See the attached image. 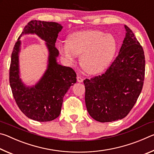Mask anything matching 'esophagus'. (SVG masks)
Returning <instances> with one entry per match:
<instances>
[{
  "instance_id": "obj_1",
  "label": "esophagus",
  "mask_w": 154,
  "mask_h": 154,
  "mask_svg": "<svg viewBox=\"0 0 154 154\" xmlns=\"http://www.w3.org/2000/svg\"><path fill=\"white\" fill-rule=\"evenodd\" d=\"M77 82H79V83H82V82H83V78H82V77H79V76H78V77H77Z\"/></svg>"
}]
</instances>
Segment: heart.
Returning a JSON list of instances; mask_svg holds the SVG:
<instances>
[{
    "label": "heart",
    "instance_id": "1",
    "mask_svg": "<svg viewBox=\"0 0 154 154\" xmlns=\"http://www.w3.org/2000/svg\"><path fill=\"white\" fill-rule=\"evenodd\" d=\"M68 44L60 46L62 56L69 63L81 55L80 64L88 73L98 74L109 66L117 50V41L110 34L98 30H83L72 33Z\"/></svg>",
    "mask_w": 154,
    "mask_h": 154
}]
</instances>
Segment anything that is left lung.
Listing matches in <instances>:
<instances>
[{
  "mask_svg": "<svg viewBox=\"0 0 154 154\" xmlns=\"http://www.w3.org/2000/svg\"><path fill=\"white\" fill-rule=\"evenodd\" d=\"M126 33L118 56L102 75L83 81L88 113L100 122L125 118L141 92L145 77V55L134 33Z\"/></svg>",
  "mask_w": 154,
  "mask_h": 154,
  "instance_id": "8db88e82",
  "label": "left lung"
}]
</instances>
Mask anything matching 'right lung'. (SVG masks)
I'll return each mask as SVG.
<instances>
[{"instance_id": "add662e5", "label": "right lung", "mask_w": 154, "mask_h": 154, "mask_svg": "<svg viewBox=\"0 0 154 154\" xmlns=\"http://www.w3.org/2000/svg\"><path fill=\"white\" fill-rule=\"evenodd\" d=\"M62 26L56 22L32 20L24 27L11 54L9 83L13 96L21 111L28 118L44 122L60 116L65 94L77 82V75L70 67L57 62L59 51L55 43ZM35 33L45 41L48 49V64L40 80L32 87L26 86L19 77V53L24 34Z\"/></svg>"}]
</instances>
